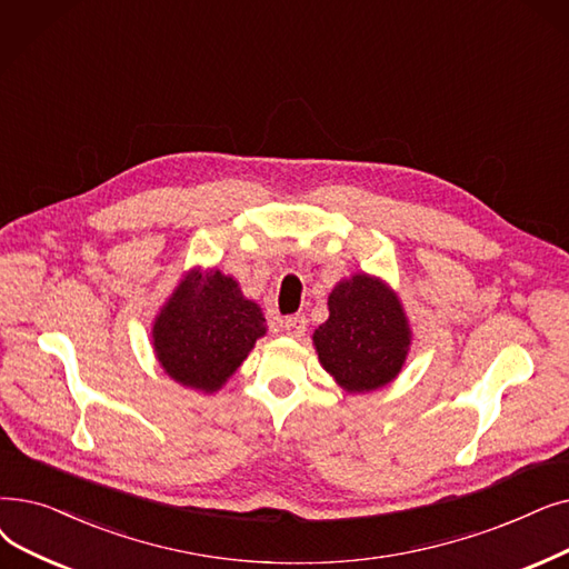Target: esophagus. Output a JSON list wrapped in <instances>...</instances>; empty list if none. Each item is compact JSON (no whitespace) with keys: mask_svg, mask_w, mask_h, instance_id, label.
I'll use <instances>...</instances> for the list:
<instances>
[{"mask_svg":"<svg viewBox=\"0 0 569 569\" xmlns=\"http://www.w3.org/2000/svg\"><path fill=\"white\" fill-rule=\"evenodd\" d=\"M281 328H283V332L288 337L300 339L307 332V318L305 316H288L283 323H281Z\"/></svg>","mask_w":569,"mask_h":569,"instance_id":"obj_1","label":"esophagus"}]
</instances>
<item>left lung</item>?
<instances>
[{
  "instance_id": "8db88e82",
  "label": "left lung",
  "mask_w": 569,
  "mask_h": 569,
  "mask_svg": "<svg viewBox=\"0 0 569 569\" xmlns=\"http://www.w3.org/2000/svg\"><path fill=\"white\" fill-rule=\"evenodd\" d=\"M328 320L313 330L318 362L346 392H372L400 377L411 349L407 311L383 279H341L328 295Z\"/></svg>"
}]
</instances>
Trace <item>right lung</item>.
<instances>
[{
  "mask_svg": "<svg viewBox=\"0 0 569 569\" xmlns=\"http://www.w3.org/2000/svg\"><path fill=\"white\" fill-rule=\"evenodd\" d=\"M267 323L239 281L216 267H192L160 307L151 341L164 375L183 388L216 392L249 358Z\"/></svg>",
  "mask_w": 569,
  "mask_h": 569,
  "instance_id": "1",
  "label": "right lung"
}]
</instances>
